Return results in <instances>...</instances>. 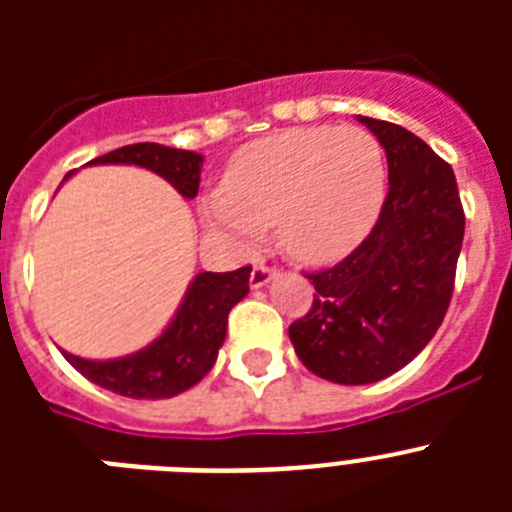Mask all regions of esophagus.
<instances>
[{"instance_id": "34e87169", "label": "esophagus", "mask_w": 512, "mask_h": 512, "mask_svg": "<svg viewBox=\"0 0 512 512\" xmlns=\"http://www.w3.org/2000/svg\"><path fill=\"white\" fill-rule=\"evenodd\" d=\"M274 277H277V269H271V266L266 264H256L251 271V289L266 287Z\"/></svg>"}]
</instances>
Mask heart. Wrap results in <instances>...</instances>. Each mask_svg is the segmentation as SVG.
<instances>
[{"label": "heart", "instance_id": "obj_1", "mask_svg": "<svg viewBox=\"0 0 512 512\" xmlns=\"http://www.w3.org/2000/svg\"><path fill=\"white\" fill-rule=\"evenodd\" d=\"M387 197L382 146L361 128H289L230 158L223 187L202 202L212 233L238 248L274 223L282 251L300 264L346 259L377 225Z\"/></svg>", "mask_w": 512, "mask_h": 512}]
</instances>
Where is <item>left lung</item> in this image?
Masks as SVG:
<instances>
[{"instance_id": "obj_1", "label": "left lung", "mask_w": 512, "mask_h": 512, "mask_svg": "<svg viewBox=\"0 0 512 512\" xmlns=\"http://www.w3.org/2000/svg\"><path fill=\"white\" fill-rule=\"evenodd\" d=\"M356 120L384 148L390 192L369 238L307 277L318 295L289 325L297 359L336 384L379 382L428 346L449 310L464 241L454 169L395 122Z\"/></svg>"}]
</instances>
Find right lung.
Here are the masks:
<instances>
[{
  "label": "right lung",
  "mask_w": 512,
  "mask_h": 512,
  "mask_svg": "<svg viewBox=\"0 0 512 512\" xmlns=\"http://www.w3.org/2000/svg\"><path fill=\"white\" fill-rule=\"evenodd\" d=\"M138 166L166 179L184 200H194L200 189L205 156L161 143H133L94 158L87 166ZM71 174H66L69 179ZM251 266L235 271H202L189 282L174 318L148 346L117 359L66 356L76 372L104 390L133 400H166L187 392L212 366L228 333V312L248 295Z\"/></svg>",
  "instance_id": "1"
}]
</instances>
